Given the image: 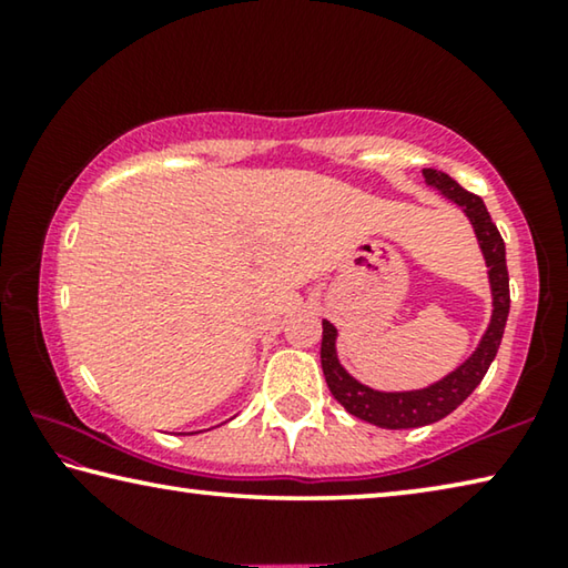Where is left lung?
I'll list each match as a JSON object with an SVG mask.
<instances>
[{
  "instance_id": "obj_1",
  "label": "left lung",
  "mask_w": 568,
  "mask_h": 568,
  "mask_svg": "<svg viewBox=\"0 0 568 568\" xmlns=\"http://www.w3.org/2000/svg\"><path fill=\"white\" fill-rule=\"evenodd\" d=\"M426 185L436 187L440 195L448 197L450 203H456L464 210L466 217L474 225V233L478 237V247L484 253V261L488 267V283H491V297H494V311L491 323L480 338L478 348L468 355V358L458 365L456 371H450L430 386L420 390H373L363 386L361 381H355L348 371L343 368L335 353V338L338 331L335 325L323 321V343H321V363H323V376L333 398L351 413V416L368 420L378 428H418L428 426L446 418L448 413H454L460 403H464L474 388L484 381L488 365L494 363L498 345L504 338L508 307H511V295H508V271H506V245L504 237L494 225L491 215L484 205V200L474 192H468L458 185L454 178H448L446 172L426 168L423 170Z\"/></svg>"
}]
</instances>
